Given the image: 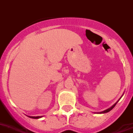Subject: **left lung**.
<instances>
[{
    "mask_svg": "<svg viewBox=\"0 0 133 133\" xmlns=\"http://www.w3.org/2000/svg\"><path fill=\"white\" fill-rule=\"evenodd\" d=\"M121 97H120V99H121ZM119 100H120V99H119ZM119 100H118V101H117V102L116 103H114V104L113 105H112V106H111V107H110V108H108V109H107V110H104V111H101V112H99V113H97V114H105V113H107V112H109V111H111V110H112V109H113L114 108V107H115V105H116V103H118V101H119Z\"/></svg>",
    "mask_w": 133,
    "mask_h": 133,
    "instance_id": "1",
    "label": "left lung"
}]
</instances>
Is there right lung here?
Returning a JSON list of instances; mask_svg holds the SVG:
<instances>
[{"mask_svg": "<svg viewBox=\"0 0 133 133\" xmlns=\"http://www.w3.org/2000/svg\"><path fill=\"white\" fill-rule=\"evenodd\" d=\"M28 117L31 118H34V119H38V118H42V116H28Z\"/></svg>", "mask_w": 133, "mask_h": 133, "instance_id": "obj_1", "label": "right lung"}]
</instances>
